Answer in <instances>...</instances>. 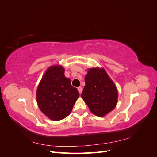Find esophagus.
<instances>
[{
    "label": "esophagus",
    "instance_id": "1",
    "mask_svg": "<svg viewBox=\"0 0 157 157\" xmlns=\"http://www.w3.org/2000/svg\"><path fill=\"white\" fill-rule=\"evenodd\" d=\"M78 92H79V93H80V94L82 93V88H81V87H78Z\"/></svg>",
    "mask_w": 157,
    "mask_h": 157
}]
</instances>
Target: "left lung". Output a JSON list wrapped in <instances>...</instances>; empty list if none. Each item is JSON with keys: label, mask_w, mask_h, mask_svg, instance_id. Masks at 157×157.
Here are the masks:
<instances>
[{"label": "left lung", "mask_w": 157, "mask_h": 157, "mask_svg": "<svg viewBox=\"0 0 157 157\" xmlns=\"http://www.w3.org/2000/svg\"><path fill=\"white\" fill-rule=\"evenodd\" d=\"M81 97L94 115L104 117L117 105L116 85L103 68H90L85 76Z\"/></svg>", "instance_id": "8db88e82"}]
</instances>
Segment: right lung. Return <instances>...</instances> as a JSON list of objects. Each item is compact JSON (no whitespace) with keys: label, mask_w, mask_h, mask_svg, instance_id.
Returning <instances> with one entry per match:
<instances>
[{"label":"right lung","mask_w":157,"mask_h":157,"mask_svg":"<svg viewBox=\"0 0 157 157\" xmlns=\"http://www.w3.org/2000/svg\"><path fill=\"white\" fill-rule=\"evenodd\" d=\"M61 65H52L46 70L36 90V102L41 112L52 121L67 117L79 97L78 90L71 86Z\"/></svg>","instance_id":"obj_1"}]
</instances>
